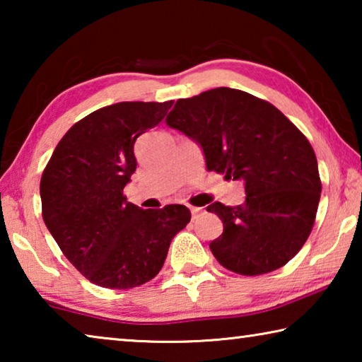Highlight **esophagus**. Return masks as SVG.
<instances>
[{
  "label": "esophagus",
  "mask_w": 362,
  "mask_h": 362,
  "mask_svg": "<svg viewBox=\"0 0 362 362\" xmlns=\"http://www.w3.org/2000/svg\"><path fill=\"white\" fill-rule=\"evenodd\" d=\"M189 211H192V217L196 218L203 214V207H196V206H189Z\"/></svg>",
  "instance_id": "esophagus-1"
}]
</instances>
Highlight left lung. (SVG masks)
Segmentation results:
<instances>
[{
	"mask_svg": "<svg viewBox=\"0 0 362 362\" xmlns=\"http://www.w3.org/2000/svg\"><path fill=\"white\" fill-rule=\"evenodd\" d=\"M166 122L201 145L207 170L244 182L243 206H207L223 222L209 244L220 265L257 276L293 259L321 198L313 146L296 124L269 102L231 88L179 99Z\"/></svg>",
	"mask_w": 362,
	"mask_h": 362,
	"instance_id": "8db88e82",
	"label": "left lung"
}]
</instances>
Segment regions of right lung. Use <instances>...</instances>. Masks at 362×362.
Instances as JSON below:
<instances>
[{
  "label": "right lung",
  "mask_w": 362,
  "mask_h": 362,
  "mask_svg": "<svg viewBox=\"0 0 362 362\" xmlns=\"http://www.w3.org/2000/svg\"><path fill=\"white\" fill-rule=\"evenodd\" d=\"M173 103L119 102L95 110L70 127L42 170V220L71 265L97 286L148 283L192 218L182 204L140 209L122 193L137 168V137L159 124Z\"/></svg>",
  "instance_id": "obj_1"
}]
</instances>
